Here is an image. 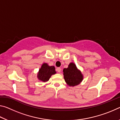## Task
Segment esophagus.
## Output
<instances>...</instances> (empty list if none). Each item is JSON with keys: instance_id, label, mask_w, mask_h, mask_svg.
<instances>
[{"instance_id": "34e87169", "label": "esophagus", "mask_w": 120, "mask_h": 120, "mask_svg": "<svg viewBox=\"0 0 120 120\" xmlns=\"http://www.w3.org/2000/svg\"><path fill=\"white\" fill-rule=\"evenodd\" d=\"M56 71H57L58 72H61V68L60 67H58V68H56Z\"/></svg>"}]
</instances>
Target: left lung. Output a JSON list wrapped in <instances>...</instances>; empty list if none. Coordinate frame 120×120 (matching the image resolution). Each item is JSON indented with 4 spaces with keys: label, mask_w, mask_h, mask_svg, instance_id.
Segmentation results:
<instances>
[{
    "label": "left lung",
    "mask_w": 120,
    "mask_h": 120,
    "mask_svg": "<svg viewBox=\"0 0 120 120\" xmlns=\"http://www.w3.org/2000/svg\"><path fill=\"white\" fill-rule=\"evenodd\" d=\"M64 75L65 82L69 86H75L80 84L83 79V76L79 70L77 69L74 63H70L67 68H64Z\"/></svg>",
    "instance_id": "obj_1"
}]
</instances>
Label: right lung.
Returning <instances> with one entry per match:
<instances>
[{"label":"right lung","instance_id":"obj_1","mask_svg":"<svg viewBox=\"0 0 120 120\" xmlns=\"http://www.w3.org/2000/svg\"><path fill=\"white\" fill-rule=\"evenodd\" d=\"M56 73L54 66H49L47 64H43L38 74V79L43 82H47L52 75Z\"/></svg>","mask_w":120,"mask_h":120}]
</instances>
